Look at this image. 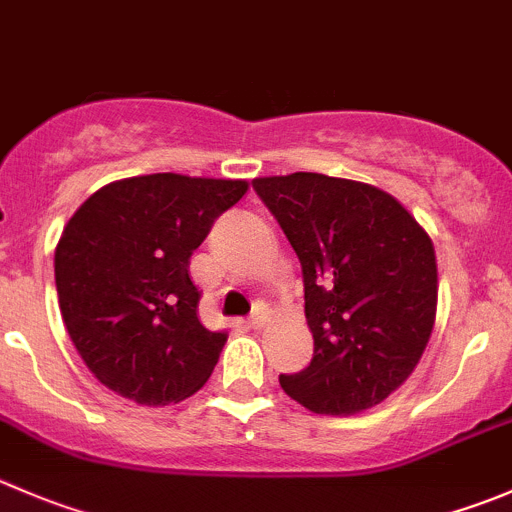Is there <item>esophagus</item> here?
I'll return each instance as SVG.
<instances>
[{
    "instance_id": "esophagus-1",
    "label": "esophagus",
    "mask_w": 512,
    "mask_h": 512,
    "mask_svg": "<svg viewBox=\"0 0 512 512\" xmlns=\"http://www.w3.org/2000/svg\"><path fill=\"white\" fill-rule=\"evenodd\" d=\"M267 320H270V317H267V312L265 310H257L255 315H252L250 320H247V325H250L252 330H262V327L267 325Z\"/></svg>"
}]
</instances>
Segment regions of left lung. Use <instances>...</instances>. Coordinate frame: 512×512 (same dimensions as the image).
I'll return each instance as SVG.
<instances>
[{"mask_svg":"<svg viewBox=\"0 0 512 512\" xmlns=\"http://www.w3.org/2000/svg\"><path fill=\"white\" fill-rule=\"evenodd\" d=\"M297 252L310 365L280 375L320 415L380 405L413 375L438 312V260L425 227L367 182L292 172L252 180Z\"/></svg>","mask_w":512,"mask_h":512,"instance_id":"left-lung-1","label":"left lung"}]
</instances>
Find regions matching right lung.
Masks as SVG:
<instances>
[{
	"mask_svg": "<svg viewBox=\"0 0 512 512\" xmlns=\"http://www.w3.org/2000/svg\"><path fill=\"white\" fill-rule=\"evenodd\" d=\"M247 180L157 172L99 187L54 250L59 310L104 388L137 405L180 403L207 382L227 342L197 317L190 255Z\"/></svg>",
	"mask_w": 512,
	"mask_h": 512,
	"instance_id": "1",
	"label": "right lung"
}]
</instances>
